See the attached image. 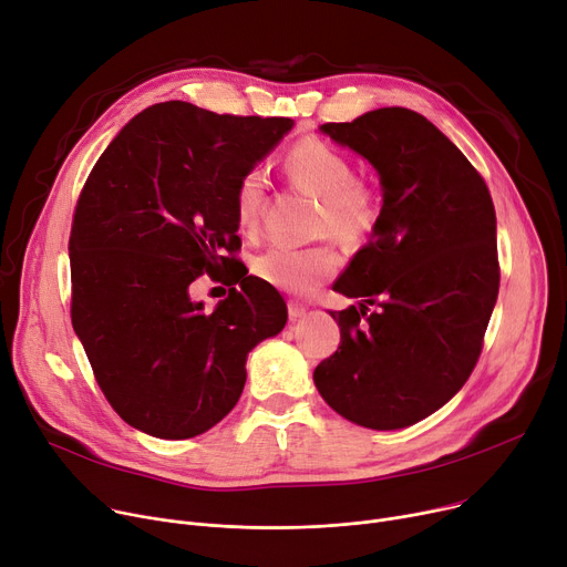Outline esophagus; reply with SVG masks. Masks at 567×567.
Masks as SVG:
<instances>
[{"label":"esophagus","instance_id":"esophagus-1","mask_svg":"<svg viewBox=\"0 0 567 567\" xmlns=\"http://www.w3.org/2000/svg\"><path fill=\"white\" fill-rule=\"evenodd\" d=\"M287 310H289V321H300V319H303L306 317V308L303 306H300V303H296V300H289V303H287Z\"/></svg>","mask_w":567,"mask_h":567}]
</instances>
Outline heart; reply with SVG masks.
Listing matches in <instances>:
<instances>
[{"instance_id": "obj_1", "label": "heart", "mask_w": 567, "mask_h": 567, "mask_svg": "<svg viewBox=\"0 0 567 567\" xmlns=\"http://www.w3.org/2000/svg\"><path fill=\"white\" fill-rule=\"evenodd\" d=\"M291 182L319 198L315 233L332 235L349 246L362 244L381 218V203L373 188L355 177L353 162L332 143L306 136L296 141L285 157ZM267 205V175L259 166L248 168L235 186V218L241 235L259 230ZM339 257L332 246L269 248L252 261V274L278 291L308 296L334 276Z\"/></svg>"}]
</instances>
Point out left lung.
I'll list each match as a JSON object with an SVG mask.
<instances>
[{
  "label": "left lung",
  "mask_w": 567,
  "mask_h": 567,
  "mask_svg": "<svg viewBox=\"0 0 567 567\" xmlns=\"http://www.w3.org/2000/svg\"><path fill=\"white\" fill-rule=\"evenodd\" d=\"M321 132L379 171L383 207L334 282L362 303L330 312L342 342L315 385L353 424L405 429L476 367L499 293L495 205L478 171L417 111L385 106Z\"/></svg>",
  "instance_id": "left-lung-1"
}]
</instances>
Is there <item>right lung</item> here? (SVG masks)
<instances>
[{
    "label": "right lung",
    "instance_id": "1",
    "mask_svg": "<svg viewBox=\"0 0 567 567\" xmlns=\"http://www.w3.org/2000/svg\"><path fill=\"white\" fill-rule=\"evenodd\" d=\"M291 127L173 100L141 111L93 166L68 244L70 317L130 426L209 431L237 405L248 353L285 328L282 296L235 257V186ZM203 272L234 285L209 316L187 296Z\"/></svg>",
    "mask_w": 567,
    "mask_h": 567
}]
</instances>
